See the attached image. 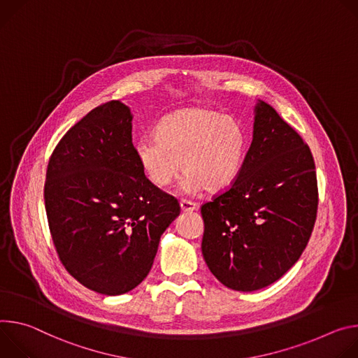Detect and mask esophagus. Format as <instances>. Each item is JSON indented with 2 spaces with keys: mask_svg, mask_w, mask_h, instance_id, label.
<instances>
[{
  "mask_svg": "<svg viewBox=\"0 0 358 358\" xmlns=\"http://www.w3.org/2000/svg\"><path fill=\"white\" fill-rule=\"evenodd\" d=\"M180 209L182 212H193L196 209V203L189 201H180Z\"/></svg>",
  "mask_w": 358,
  "mask_h": 358,
  "instance_id": "34e87169",
  "label": "esophagus"
}]
</instances>
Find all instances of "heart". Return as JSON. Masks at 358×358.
<instances>
[{
    "instance_id": "obj_1",
    "label": "heart",
    "mask_w": 358,
    "mask_h": 358,
    "mask_svg": "<svg viewBox=\"0 0 358 358\" xmlns=\"http://www.w3.org/2000/svg\"><path fill=\"white\" fill-rule=\"evenodd\" d=\"M155 135L135 143L143 175L153 186L165 189L183 171L187 193L226 190L242 172L249 146L248 132L236 119L203 108L166 115Z\"/></svg>"
}]
</instances>
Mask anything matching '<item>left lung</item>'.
Masks as SVG:
<instances>
[{"label":"left lung","mask_w":358,"mask_h":358,"mask_svg":"<svg viewBox=\"0 0 358 358\" xmlns=\"http://www.w3.org/2000/svg\"><path fill=\"white\" fill-rule=\"evenodd\" d=\"M317 205L308 146L268 103L259 101L242 172L202 206V255L209 270L237 292L279 280L306 249Z\"/></svg>","instance_id":"left-lung-1"}]
</instances>
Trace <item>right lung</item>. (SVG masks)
<instances>
[{
    "mask_svg": "<svg viewBox=\"0 0 358 358\" xmlns=\"http://www.w3.org/2000/svg\"><path fill=\"white\" fill-rule=\"evenodd\" d=\"M132 119L121 101L92 109L59 141L47 171L44 199L58 256L79 283L105 296L142 283L180 213L175 197L143 175Z\"/></svg>",
    "mask_w": 358,
    "mask_h": 358,
    "instance_id": "1",
    "label": "right lung"
}]
</instances>
